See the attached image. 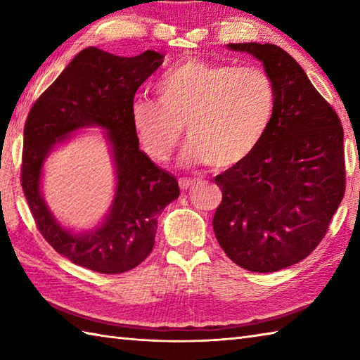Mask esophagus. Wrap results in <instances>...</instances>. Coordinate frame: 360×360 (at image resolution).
Segmentation results:
<instances>
[{"mask_svg":"<svg viewBox=\"0 0 360 360\" xmlns=\"http://www.w3.org/2000/svg\"><path fill=\"white\" fill-rule=\"evenodd\" d=\"M195 179H180L179 180V185H180V189L181 191H186V189L191 188L193 185H195Z\"/></svg>","mask_w":360,"mask_h":360,"instance_id":"1","label":"esophagus"}]
</instances>
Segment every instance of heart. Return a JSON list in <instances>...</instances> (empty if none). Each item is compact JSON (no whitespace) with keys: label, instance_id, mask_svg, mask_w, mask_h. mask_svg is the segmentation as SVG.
Instances as JSON below:
<instances>
[{"label":"heart","instance_id":"heart-1","mask_svg":"<svg viewBox=\"0 0 360 360\" xmlns=\"http://www.w3.org/2000/svg\"><path fill=\"white\" fill-rule=\"evenodd\" d=\"M155 92L158 101L136 98L130 106L133 130L155 161L171 157L185 124L186 162L238 165L260 146L276 111L273 79L252 65L188 59L162 75Z\"/></svg>","mask_w":360,"mask_h":360}]
</instances>
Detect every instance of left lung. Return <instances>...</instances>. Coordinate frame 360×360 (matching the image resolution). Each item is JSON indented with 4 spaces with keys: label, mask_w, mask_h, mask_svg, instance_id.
Segmentation results:
<instances>
[{
    "label": "left lung",
    "mask_w": 360,
    "mask_h": 360,
    "mask_svg": "<svg viewBox=\"0 0 360 360\" xmlns=\"http://www.w3.org/2000/svg\"><path fill=\"white\" fill-rule=\"evenodd\" d=\"M263 63L276 111L263 141L216 175L213 230L224 252L254 273L291 266L326 235L345 195L343 127L301 65L273 44H229Z\"/></svg>",
    "instance_id": "left-lung-1"
}]
</instances>
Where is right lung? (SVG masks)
<instances>
[{
    "label": "right lung",
    "instance_id": "1",
    "mask_svg": "<svg viewBox=\"0 0 360 360\" xmlns=\"http://www.w3.org/2000/svg\"><path fill=\"white\" fill-rule=\"evenodd\" d=\"M162 59L152 50L122 58L96 46L84 49L34 101L25 124L20 181L39 232L58 254L101 274L125 273L147 259L158 214L180 194L174 175L139 150L130 119L134 94ZM89 124L108 130L118 185L105 222L89 234L75 236L52 218L39 194V175L51 147Z\"/></svg>",
    "mask_w": 360,
    "mask_h": 360
}]
</instances>
